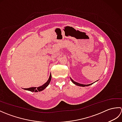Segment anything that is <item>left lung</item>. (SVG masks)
<instances>
[{
  "instance_id": "left-lung-1",
  "label": "left lung",
  "mask_w": 122,
  "mask_h": 122,
  "mask_svg": "<svg viewBox=\"0 0 122 122\" xmlns=\"http://www.w3.org/2000/svg\"><path fill=\"white\" fill-rule=\"evenodd\" d=\"M70 79H71V81H72V82H73L74 84H76V85H77V86H89V85H91V84H93V83H91V84H87V85L80 84V83H77V82H76L74 81L73 80H72L71 78H70Z\"/></svg>"
}]
</instances>
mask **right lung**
<instances>
[{
  "mask_svg": "<svg viewBox=\"0 0 122 122\" xmlns=\"http://www.w3.org/2000/svg\"><path fill=\"white\" fill-rule=\"evenodd\" d=\"M51 74L50 75V76H49V78L47 81V82L45 83L43 85H42V86H40L38 87H30V88H27V89H25V90L30 91H31V92H40V91H42L44 89H45V88H46L48 86V85L49 84V83H50V82L51 81Z\"/></svg>",
  "mask_w": 122,
  "mask_h": 122,
  "instance_id": "right-lung-1",
  "label": "right lung"
}]
</instances>
